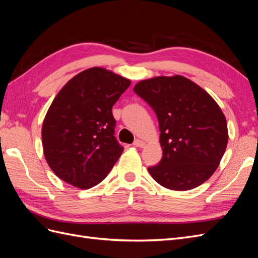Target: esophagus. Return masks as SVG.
<instances>
[{
  "mask_svg": "<svg viewBox=\"0 0 258 258\" xmlns=\"http://www.w3.org/2000/svg\"><path fill=\"white\" fill-rule=\"evenodd\" d=\"M134 145H135V146H137V147H144V146H145V142H144V141H142V140L137 139L136 141L134 142Z\"/></svg>",
  "mask_w": 258,
  "mask_h": 258,
  "instance_id": "1",
  "label": "esophagus"
}]
</instances>
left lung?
Listing matches in <instances>:
<instances>
[{
  "label": "left lung",
  "instance_id": "1",
  "mask_svg": "<svg viewBox=\"0 0 258 258\" xmlns=\"http://www.w3.org/2000/svg\"><path fill=\"white\" fill-rule=\"evenodd\" d=\"M157 115L162 158L148 168L171 190H189L215 172L228 142L225 115L200 86L181 75L157 76L134 88Z\"/></svg>",
  "mask_w": 258,
  "mask_h": 258
}]
</instances>
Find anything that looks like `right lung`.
I'll list each match as a JSON object with an SVG mask.
<instances>
[{"instance_id":"right-lung-1","label":"right lung","mask_w":258,"mask_h":258,"mask_svg":"<svg viewBox=\"0 0 258 258\" xmlns=\"http://www.w3.org/2000/svg\"><path fill=\"white\" fill-rule=\"evenodd\" d=\"M131 84L103 68L75 75L58 92L45 116V159L62 181L81 189L102 182L123 147L117 142L112 107Z\"/></svg>"}]
</instances>
